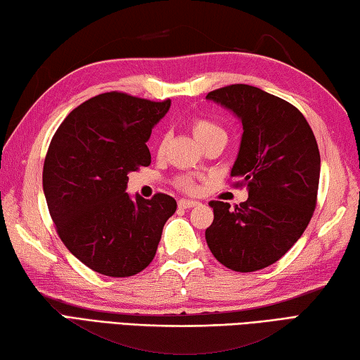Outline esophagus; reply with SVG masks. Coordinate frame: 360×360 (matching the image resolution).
<instances>
[{
	"label": "esophagus",
	"instance_id": "esophagus-1",
	"mask_svg": "<svg viewBox=\"0 0 360 360\" xmlns=\"http://www.w3.org/2000/svg\"><path fill=\"white\" fill-rule=\"evenodd\" d=\"M196 205H198L196 200H186V199H180L179 200L180 209H193V207H196Z\"/></svg>",
	"mask_w": 360,
	"mask_h": 360
}]
</instances>
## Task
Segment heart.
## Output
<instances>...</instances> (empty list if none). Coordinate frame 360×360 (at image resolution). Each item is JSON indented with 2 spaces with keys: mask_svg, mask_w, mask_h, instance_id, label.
Returning <instances> with one entry per match:
<instances>
[{
  "mask_svg": "<svg viewBox=\"0 0 360 360\" xmlns=\"http://www.w3.org/2000/svg\"><path fill=\"white\" fill-rule=\"evenodd\" d=\"M191 128H193L194 136H196V139L200 143L207 142L210 137L217 136V134H224V131L219 128L217 123H213L212 120H207V118H194L191 123ZM166 142H167V139L162 137V141L160 143V151L164 148ZM175 185H176V188H180V190L185 193H194L198 190L196 176L190 175V174L180 175L179 179L175 180Z\"/></svg>",
  "mask_w": 360,
  "mask_h": 360,
  "instance_id": "b5f03b06",
  "label": "heart"
}]
</instances>
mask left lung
Returning a JSON list of instances; mask_svg holds the SVG:
<instances>
[{
    "label": "left lung",
    "instance_id": "left-lung-1",
    "mask_svg": "<svg viewBox=\"0 0 360 360\" xmlns=\"http://www.w3.org/2000/svg\"><path fill=\"white\" fill-rule=\"evenodd\" d=\"M240 118L243 134L231 176L248 188L236 209L212 200L205 240L236 272L272 266L304 234L316 207L321 158L299 109L261 88L236 84L207 94Z\"/></svg>",
    "mask_w": 360,
    "mask_h": 360
}]
</instances>
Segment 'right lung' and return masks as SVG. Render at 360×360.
<instances>
[{
	"label": "right lung",
	"mask_w": 360,
	"mask_h": 360,
	"mask_svg": "<svg viewBox=\"0 0 360 360\" xmlns=\"http://www.w3.org/2000/svg\"><path fill=\"white\" fill-rule=\"evenodd\" d=\"M170 99L110 91L69 113L52 137L42 186L56 232L66 248L94 272L132 276L156 255L162 228L176 202L126 193L128 174L150 166L147 141Z\"/></svg>",
	"instance_id": "obj_1"
}]
</instances>
